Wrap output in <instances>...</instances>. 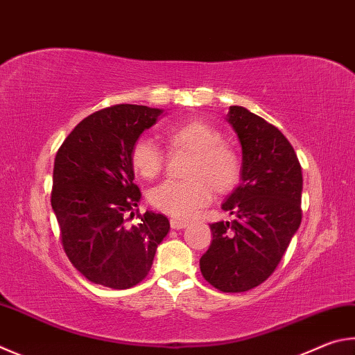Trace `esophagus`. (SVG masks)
Wrapping results in <instances>:
<instances>
[{
    "label": "esophagus",
    "instance_id": "esophagus-1",
    "mask_svg": "<svg viewBox=\"0 0 355 355\" xmlns=\"http://www.w3.org/2000/svg\"><path fill=\"white\" fill-rule=\"evenodd\" d=\"M171 227L172 230H183L188 227V223L183 220H178V218H171Z\"/></svg>",
    "mask_w": 355,
    "mask_h": 355
}]
</instances>
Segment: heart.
Here are the masks:
<instances>
[{"instance_id": "1", "label": "heart", "mask_w": 355, "mask_h": 355, "mask_svg": "<svg viewBox=\"0 0 355 355\" xmlns=\"http://www.w3.org/2000/svg\"><path fill=\"white\" fill-rule=\"evenodd\" d=\"M171 149L189 150L186 182H164L149 192L153 208L175 218H191L211 202L212 189L225 194L241 178V158L233 147L222 143V133L205 121H186L164 130ZM133 171L143 178H155L163 171L164 153L149 138L135 141L130 150Z\"/></svg>"}]
</instances>
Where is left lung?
Returning a JSON list of instances; mask_svg holds the SVG:
<instances>
[{"mask_svg": "<svg viewBox=\"0 0 355 355\" xmlns=\"http://www.w3.org/2000/svg\"><path fill=\"white\" fill-rule=\"evenodd\" d=\"M227 121L242 146V169L222 209L236 218L209 225L212 242L200 270L212 287L237 293L275 272L298 231L302 173L288 139L261 116L233 105Z\"/></svg>", "mask_w": 355, "mask_h": 355, "instance_id": "left-lung-1", "label": "left lung"}]
</instances>
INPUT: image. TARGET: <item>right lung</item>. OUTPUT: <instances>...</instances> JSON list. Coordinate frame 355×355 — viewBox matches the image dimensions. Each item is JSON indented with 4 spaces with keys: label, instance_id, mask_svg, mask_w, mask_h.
I'll return each instance as SVG.
<instances>
[{
    "label": "right lung",
    "instance_id": "right-lung-1",
    "mask_svg": "<svg viewBox=\"0 0 355 355\" xmlns=\"http://www.w3.org/2000/svg\"><path fill=\"white\" fill-rule=\"evenodd\" d=\"M159 108L121 104L99 110L74 127L54 161L51 205L71 263L94 284L130 288L150 272L169 233L163 214L146 211L127 225L141 191L133 183L130 150L155 124Z\"/></svg>",
    "mask_w": 355,
    "mask_h": 355
}]
</instances>
